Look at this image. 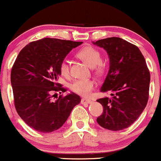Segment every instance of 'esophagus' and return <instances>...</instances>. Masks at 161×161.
<instances>
[{
    "mask_svg": "<svg viewBox=\"0 0 161 161\" xmlns=\"http://www.w3.org/2000/svg\"><path fill=\"white\" fill-rule=\"evenodd\" d=\"M81 103L82 104H88L92 103V101H91L90 99H86V98H82L81 100Z\"/></svg>",
    "mask_w": 161,
    "mask_h": 161,
    "instance_id": "34e87169",
    "label": "esophagus"
}]
</instances>
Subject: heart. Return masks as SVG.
I'll return each instance as SVG.
<instances>
[{
    "mask_svg": "<svg viewBox=\"0 0 161 161\" xmlns=\"http://www.w3.org/2000/svg\"><path fill=\"white\" fill-rule=\"evenodd\" d=\"M77 56L88 64L90 67L94 68V71L97 74H101L107 68V64L101 60V52L93 46L86 45L77 53ZM60 74L64 76L69 75V64L66 60H62L59 66ZM96 86L95 81L92 79H79L72 84L71 89L75 93L81 96L87 97L92 93Z\"/></svg>",
    "mask_w": 161,
    "mask_h": 161,
    "instance_id": "1",
    "label": "heart"
}]
</instances>
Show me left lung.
Returning <instances> with one entry per match:
<instances>
[{"instance_id": "obj_1", "label": "left lung", "mask_w": 161, "mask_h": 161, "mask_svg": "<svg viewBox=\"0 0 161 161\" xmlns=\"http://www.w3.org/2000/svg\"><path fill=\"white\" fill-rule=\"evenodd\" d=\"M93 44L108 54L110 68L101 92H110L112 96L97 100L104 108L97 123L112 131L128 128L139 117L148 101L151 76L145 57L137 46L117 37Z\"/></svg>"}]
</instances>
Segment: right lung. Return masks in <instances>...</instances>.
<instances>
[{
  "instance_id": "obj_1",
  "label": "right lung",
  "mask_w": 161,
  "mask_h": 161,
  "mask_svg": "<svg viewBox=\"0 0 161 161\" xmlns=\"http://www.w3.org/2000/svg\"><path fill=\"white\" fill-rule=\"evenodd\" d=\"M82 42L45 38L21 50L11 70L14 105L19 116L31 128L48 133L60 129L81 97L75 93L60 95L66 88L57 82L60 63ZM53 93L55 94L53 96Z\"/></svg>"
}]
</instances>
